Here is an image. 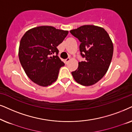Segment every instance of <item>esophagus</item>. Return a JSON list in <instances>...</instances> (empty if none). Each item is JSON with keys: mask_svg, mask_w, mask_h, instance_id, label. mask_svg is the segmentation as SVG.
I'll use <instances>...</instances> for the list:
<instances>
[{"mask_svg": "<svg viewBox=\"0 0 132 132\" xmlns=\"http://www.w3.org/2000/svg\"><path fill=\"white\" fill-rule=\"evenodd\" d=\"M70 60H71V59H70V58H68L67 59H66V60H65V61H65V63H66V64H68V63L69 62Z\"/></svg>", "mask_w": 132, "mask_h": 132, "instance_id": "1", "label": "esophagus"}]
</instances>
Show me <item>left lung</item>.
<instances>
[{"label": "left lung", "instance_id": "left-lung-1", "mask_svg": "<svg viewBox=\"0 0 132 132\" xmlns=\"http://www.w3.org/2000/svg\"><path fill=\"white\" fill-rule=\"evenodd\" d=\"M70 32L81 42L80 54L85 58L78 63L72 75L82 86L93 85L104 77L109 68L113 52L112 40L104 28L95 25L81 26Z\"/></svg>", "mask_w": 132, "mask_h": 132}]
</instances>
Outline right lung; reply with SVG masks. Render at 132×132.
Returning <instances> with one entry per match:
<instances>
[{
  "label": "right lung",
  "mask_w": 132,
  "mask_h": 132,
  "mask_svg": "<svg viewBox=\"0 0 132 132\" xmlns=\"http://www.w3.org/2000/svg\"><path fill=\"white\" fill-rule=\"evenodd\" d=\"M68 34V31L53 26H41L23 35L19 45V60L31 81L46 87L57 80L60 69L64 65L58 56L57 46Z\"/></svg>",
  "instance_id": "obj_1"
}]
</instances>
